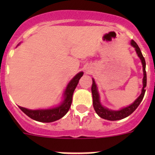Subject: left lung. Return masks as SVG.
<instances>
[{
	"label": "left lung",
	"mask_w": 155,
	"mask_h": 155,
	"mask_svg": "<svg viewBox=\"0 0 155 155\" xmlns=\"http://www.w3.org/2000/svg\"><path fill=\"white\" fill-rule=\"evenodd\" d=\"M130 45L133 47L135 48L136 53L137 54L138 57L140 59L142 64V67H143V87L141 90V94H140L139 97L137 98L132 104L127 106V107L122 108V109H119V110H112L108 108L105 107L101 103L100 101V94L98 92V87L97 84L94 81V78H92V85H91V93H92V98H93V107H94L95 113L98 115V116L102 119L105 120H110V121H115V120H120L122 119H124L127 116H129L130 114H132L134 111L136 110L137 108L138 107V105L140 104L142 99H143V96L145 94V87L147 86V74H146V63H145L144 57L142 55V53L140 50L139 46L137 44L136 42L134 40L130 41Z\"/></svg>",
	"instance_id": "obj_1"
}]
</instances>
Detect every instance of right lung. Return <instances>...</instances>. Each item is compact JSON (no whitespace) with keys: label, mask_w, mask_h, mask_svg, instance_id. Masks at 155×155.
<instances>
[{"label":"right lung","mask_w":155,"mask_h":155,"mask_svg":"<svg viewBox=\"0 0 155 155\" xmlns=\"http://www.w3.org/2000/svg\"><path fill=\"white\" fill-rule=\"evenodd\" d=\"M83 74L84 73L81 71L70 81L63 94L64 99L61 104L56 107L42 109H28L21 106H19V108L25 114H26L28 117L35 121L41 123H51L60 120L64 117L69 111L72 102L74 91Z\"/></svg>","instance_id":"add662e5"}]
</instances>
